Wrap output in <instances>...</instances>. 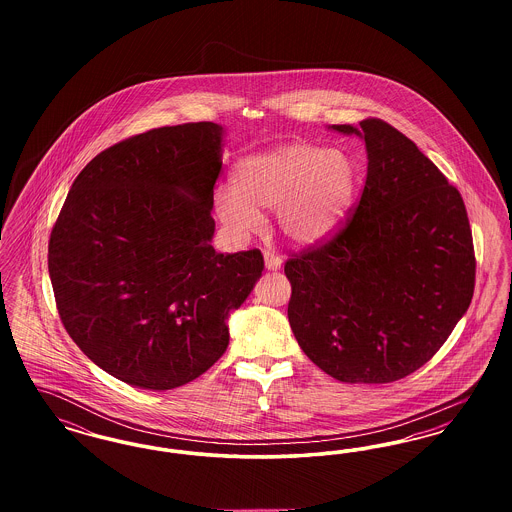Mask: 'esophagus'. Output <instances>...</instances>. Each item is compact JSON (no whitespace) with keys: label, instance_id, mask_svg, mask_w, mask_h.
Masks as SVG:
<instances>
[{"label":"esophagus","instance_id":"obj_1","mask_svg":"<svg viewBox=\"0 0 512 512\" xmlns=\"http://www.w3.org/2000/svg\"><path fill=\"white\" fill-rule=\"evenodd\" d=\"M265 267L268 270H280L282 268V259L274 251H265Z\"/></svg>","mask_w":512,"mask_h":512}]
</instances>
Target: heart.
<instances>
[{"instance_id": "heart-1", "label": "heart", "mask_w": 512, "mask_h": 512, "mask_svg": "<svg viewBox=\"0 0 512 512\" xmlns=\"http://www.w3.org/2000/svg\"><path fill=\"white\" fill-rule=\"evenodd\" d=\"M357 190V167L343 149L286 142L242 159L234 188L215 190V211L236 240L263 230L261 211H276L280 232L297 245L330 240L347 219Z\"/></svg>"}]
</instances>
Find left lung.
Segmentation results:
<instances>
[{"label":"left lung","instance_id":"obj_1","mask_svg":"<svg viewBox=\"0 0 512 512\" xmlns=\"http://www.w3.org/2000/svg\"><path fill=\"white\" fill-rule=\"evenodd\" d=\"M366 147V182L328 244L284 267L303 353L347 384H388L428 363L463 318L476 259L459 190L388 122L332 124Z\"/></svg>","mask_w":512,"mask_h":512}]
</instances>
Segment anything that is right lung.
<instances>
[{
	"label": "right lung",
	"mask_w": 512,
	"mask_h": 512,
	"mask_svg": "<svg viewBox=\"0 0 512 512\" xmlns=\"http://www.w3.org/2000/svg\"><path fill=\"white\" fill-rule=\"evenodd\" d=\"M222 146L215 122L119 142L76 176L51 230L59 317L92 363L134 388L172 390L215 365L265 268L259 249L211 245Z\"/></svg>",
	"instance_id": "obj_1"
}]
</instances>
